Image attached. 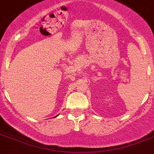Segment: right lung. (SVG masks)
<instances>
[{
  "label": "right lung",
  "instance_id": "add662e5",
  "mask_svg": "<svg viewBox=\"0 0 154 154\" xmlns=\"http://www.w3.org/2000/svg\"><path fill=\"white\" fill-rule=\"evenodd\" d=\"M57 116H58V115H57ZM56 116H55V117H56Z\"/></svg>",
  "mask_w": 154,
  "mask_h": 154
}]
</instances>
